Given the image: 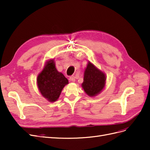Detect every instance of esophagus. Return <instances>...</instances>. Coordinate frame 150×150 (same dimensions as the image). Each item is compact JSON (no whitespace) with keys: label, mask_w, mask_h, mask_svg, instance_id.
Instances as JSON below:
<instances>
[{"label":"esophagus","mask_w":150,"mask_h":150,"mask_svg":"<svg viewBox=\"0 0 150 150\" xmlns=\"http://www.w3.org/2000/svg\"><path fill=\"white\" fill-rule=\"evenodd\" d=\"M69 80H70L71 81H72V82H75L76 78H75V77H74V76H71L70 78H69Z\"/></svg>","instance_id":"34e87169"}]
</instances>
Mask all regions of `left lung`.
<instances>
[{
	"mask_svg": "<svg viewBox=\"0 0 150 150\" xmlns=\"http://www.w3.org/2000/svg\"><path fill=\"white\" fill-rule=\"evenodd\" d=\"M106 80V74L89 61L84 69V81L81 86L88 96L94 97L105 87Z\"/></svg>",
	"mask_w": 150,
	"mask_h": 150,
	"instance_id": "8db88e82",
	"label": "left lung"
}]
</instances>
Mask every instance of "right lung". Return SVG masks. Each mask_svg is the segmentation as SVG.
<instances>
[{
    "label": "right lung",
    "instance_id": "add662e5",
    "mask_svg": "<svg viewBox=\"0 0 150 150\" xmlns=\"http://www.w3.org/2000/svg\"><path fill=\"white\" fill-rule=\"evenodd\" d=\"M68 83L69 81L64 74L57 70L54 59L47 61L37 78L39 92L51 103L57 100L62 89Z\"/></svg>",
    "mask_w": 150,
    "mask_h": 150
}]
</instances>
